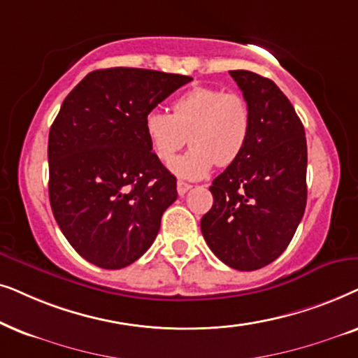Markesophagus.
<instances>
[{
	"label": "esophagus",
	"instance_id": "1",
	"mask_svg": "<svg viewBox=\"0 0 358 358\" xmlns=\"http://www.w3.org/2000/svg\"><path fill=\"white\" fill-rule=\"evenodd\" d=\"M189 188H192V185L187 183V182H183V180H178V182H176V189H178L180 196H185V194L188 193Z\"/></svg>",
	"mask_w": 358,
	"mask_h": 358
}]
</instances>
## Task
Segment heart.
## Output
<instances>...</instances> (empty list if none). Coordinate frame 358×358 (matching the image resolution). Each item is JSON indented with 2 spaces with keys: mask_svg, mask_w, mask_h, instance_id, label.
<instances>
[{
  "mask_svg": "<svg viewBox=\"0 0 358 358\" xmlns=\"http://www.w3.org/2000/svg\"><path fill=\"white\" fill-rule=\"evenodd\" d=\"M150 149L162 164L173 160L187 136L192 149L171 164L183 178H201L214 164L227 166L239 159L250 136V113L237 93L194 87L171 103V114L150 109L144 117Z\"/></svg>",
  "mask_w": 358,
  "mask_h": 358,
  "instance_id": "obj_1",
  "label": "heart"
}]
</instances>
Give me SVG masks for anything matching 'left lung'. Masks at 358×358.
<instances>
[{
    "label": "left lung",
    "mask_w": 358,
    "mask_h": 358,
    "mask_svg": "<svg viewBox=\"0 0 358 358\" xmlns=\"http://www.w3.org/2000/svg\"><path fill=\"white\" fill-rule=\"evenodd\" d=\"M250 113L239 159L214 178L201 219L204 241L231 268L259 270L292 242L306 208L308 147L303 122L282 90L247 70L229 71Z\"/></svg>",
    "instance_id": "obj_1"
}]
</instances>
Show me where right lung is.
I'll use <instances>...</instances> for the list:
<instances>
[{"label": "right lung", "instance_id": "add662e5", "mask_svg": "<svg viewBox=\"0 0 358 358\" xmlns=\"http://www.w3.org/2000/svg\"><path fill=\"white\" fill-rule=\"evenodd\" d=\"M192 76L94 70L64 99L49 132V198L70 245L106 270L131 265L155 241L176 178L154 155L145 114Z\"/></svg>", "mask_w": 358, "mask_h": 358}]
</instances>
